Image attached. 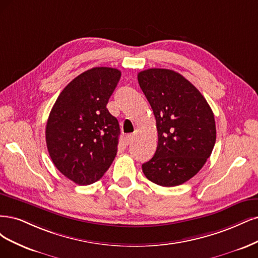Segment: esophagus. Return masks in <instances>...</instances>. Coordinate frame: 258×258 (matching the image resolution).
<instances>
[{
    "label": "esophagus",
    "mask_w": 258,
    "mask_h": 258,
    "mask_svg": "<svg viewBox=\"0 0 258 258\" xmlns=\"http://www.w3.org/2000/svg\"><path fill=\"white\" fill-rule=\"evenodd\" d=\"M133 139H134V135H133V134L127 135V136H126V138H125V140H126V144H127V145H130V144L132 143V141H133Z\"/></svg>",
    "instance_id": "esophagus-1"
}]
</instances>
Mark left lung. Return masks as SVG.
Returning <instances> with one entry per match:
<instances>
[{
  "label": "left lung",
  "mask_w": 258,
  "mask_h": 258,
  "mask_svg": "<svg viewBox=\"0 0 258 258\" xmlns=\"http://www.w3.org/2000/svg\"><path fill=\"white\" fill-rule=\"evenodd\" d=\"M138 82L151 105L159 135L154 156L143 164V171L157 185H180L211 155L217 139L213 112L203 94L174 71L146 70L138 73Z\"/></svg>",
  "instance_id": "obj_1"
}]
</instances>
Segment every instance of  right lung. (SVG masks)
I'll use <instances>...</instances> for the list:
<instances>
[{"label": "right lung", "mask_w": 258, "mask_h": 258, "mask_svg": "<svg viewBox=\"0 0 258 258\" xmlns=\"http://www.w3.org/2000/svg\"><path fill=\"white\" fill-rule=\"evenodd\" d=\"M121 78L112 68H93L66 86L46 125V144L55 167L79 185L92 184L110 167L120 126L106 105Z\"/></svg>", "instance_id": "1"}]
</instances>
